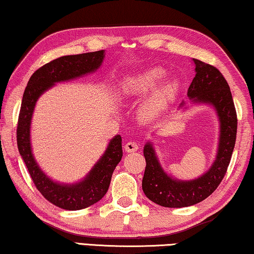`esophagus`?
<instances>
[{
  "instance_id": "1",
  "label": "esophagus",
  "mask_w": 254,
  "mask_h": 254,
  "mask_svg": "<svg viewBox=\"0 0 254 254\" xmlns=\"http://www.w3.org/2000/svg\"><path fill=\"white\" fill-rule=\"evenodd\" d=\"M124 149H126L127 152H134V151L138 150L139 146H138V143L134 142V141H128V142L126 143Z\"/></svg>"
}]
</instances>
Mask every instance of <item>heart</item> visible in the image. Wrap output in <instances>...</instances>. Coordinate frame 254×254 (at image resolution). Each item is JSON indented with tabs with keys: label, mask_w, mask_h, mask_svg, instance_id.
<instances>
[{
	"label": "heart",
	"mask_w": 254,
	"mask_h": 254,
	"mask_svg": "<svg viewBox=\"0 0 254 254\" xmlns=\"http://www.w3.org/2000/svg\"><path fill=\"white\" fill-rule=\"evenodd\" d=\"M165 74L166 72L160 67H151L140 73L128 75L123 82V91L131 96H142L162 81ZM179 90V80L170 79L162 82L143 102L141 115L146 119L159 115L175 99Z\"/></svg>",
	"instance_id": "1"
}]
</instances>
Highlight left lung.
I'll list each match as a JSON object with an SVG mask.
<instances>
[{"label": "left lung", "instance_id": "1", "mask_svg": "<svg viewBox=\"0 0 254 254\" xmlns=\"http://www.w3.org/2000/svg\"><path fill=\"white\" fill-rule=\"evenodd\" d=\"M193 63L196 73L188 89V97L193 102L209 103L215 106L220 121L218 154L206 174L194 181L182 182L165 174L151 144L144 146L146 171L142 190L149 200L167 208L189 207L208 198L226 174L236 141L237 115L227 81L214 65L196 59H193Z\"/></svg>", "mask_w": 254, "mask_h": 254}]
</instances>
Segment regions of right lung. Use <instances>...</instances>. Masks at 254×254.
I'll use <instances>...</instances> for the list:
<instances>
[{
	"instance_id": "1",
	"label": "right lung",
	"mask_w": 254,
	"mask_h": 254,
	"mask_svg": "<svg viewBox=\"0 0 254 254\" xmlns=\"http://www.w3.org/2000/svg\"><path fill=\"white\" fill-rule=\"evenodd\" d=\"M104 51L78 55H65L46 63L30 76L23 92L17 124V143L20 155L35 187L54 206L65 210H80L103 198L110 188L112 174L122 158V139L116 135L107 150L95 165L89 175L78 184L54 183L39 170L30 149V122L35 104L44 91L55 82L78 78L98 69L104 60Z\"/></svg>"
}]
</instances>
